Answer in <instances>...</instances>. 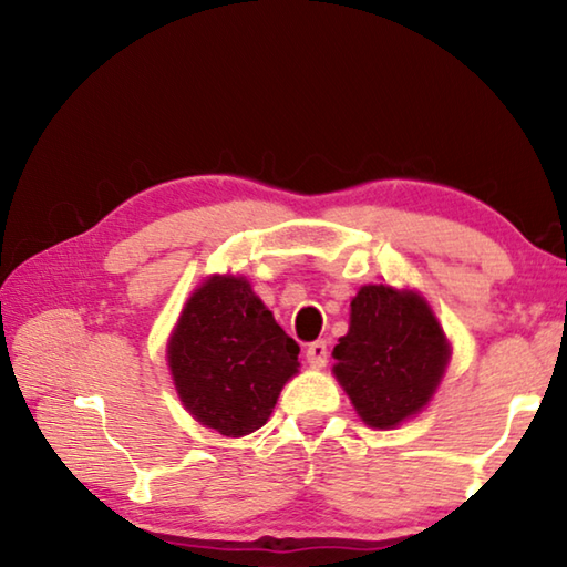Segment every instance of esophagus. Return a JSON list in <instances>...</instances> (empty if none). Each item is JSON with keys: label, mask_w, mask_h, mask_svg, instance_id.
<instances>
[{"label": "esophagus", "mask_w": 567, "mask_h": 567, "mask_svg": "<svg viewBox=\"0 0 567 567\" xmlns=\"http://www.w3.org/2000/svg\"><path fill=\"white\" fill-rule=\"evenodd\" d=\"M305 354H307V362H310L312 368H324V362H328V358H330L328 342H324V340L310 342V344H307Z\"/></svg>", "instance_id": "obj_1"}]
</instances>
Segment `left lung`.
<instances>
[{"label":"left lung","instance_id":"left-lung-1","mask_svg":"<svg viewBox=\"0 0 567 567\" xmlns=\"http://www.w3.org/2000/svg\"><path fill=\"white\" fill-rule=\"evenodd\" d=\"M350 330L334 344V375L370 427H395L427 405L447 364V340L415 292L364 285Z\"/></svg>","mask_w":567,"mask_h":567}]
</instances>
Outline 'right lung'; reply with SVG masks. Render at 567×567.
I'll return each instance as SVG.
<instances>
[{"label": "right lung", "mask_w": 567, "mask_h": 567, "mask_svg": "<svg viewBox=\"0 0 567 567\" xmlns=\"http://www.w3.org/2000/svg\"><path fill=\"white\" fill-rule=\"evenodd\" d=\"M297 344L243 277H209L179 315L167 360L179 400L227 437L262 427L297 372Z\"/></svg>", "instance_id": "obj_1"}]
</instances>
